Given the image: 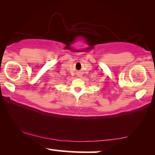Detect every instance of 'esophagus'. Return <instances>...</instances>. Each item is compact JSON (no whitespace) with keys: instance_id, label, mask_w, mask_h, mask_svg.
<instances>
[{"instance_id":"1","label":"esophagus","mask_w":155,"mask_h":155,"mask_svg":"<svg viewBox=\"0 0 155 155\" xmlns=\"http://www.w3.org/2000/svg\"><path fill=\"white\" fill-rule=\"evenodd\" d=\"M78 76H79V77H81V74H78V75H77Z\"/></svg>"}]
</instances>
